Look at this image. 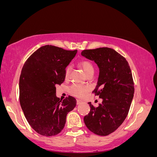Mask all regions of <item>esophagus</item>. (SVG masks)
Wrapping results in <instances>:
<instances>
[{"label": "esophagus", "instance_id": "34e87169", "mask_svg": "<svg viewBox=\"0 0 157 157\" xmlns=\"http://www.w3.org/2000/svg\"><path fill=\"white\" fill-rule=\"evenodd\" d=\"M82 102L83 101L82 100H80V99H77V105H79V104L82 103Z\"/></svg>", "mask_w": 157, "mask_h": 157}]
</instances>
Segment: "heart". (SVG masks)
<instances>
[{
	"label": "heart",
	"mask_w": 157,
	"mask_h": 157,
	"mask_svg": "<svg viewBox=\"0 0 157 157\" xmlns=\"http://www.w3.org/2000/svg\"><path fill=\"white\" fill-rule=\"evenodd\" d=\"M80 67H81L84 72L85 73L86 75H88L89 73H94V68L93 64L90 62V61L88 60H84L82 61L81 62H80L79 63ZM71 66H68L66 69L65 71V76L66 77H68L69 75V73L71 72ZM89 90V88L87 86H82V85H80V84H73L69 88V91L71 94H73V96H77L78 98H82L84 97L85 95H86Z\"/></svg>",
	"instance_id": "obj_1"
}]
</instances>
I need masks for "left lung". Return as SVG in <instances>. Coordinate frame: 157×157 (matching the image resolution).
<instances>
[{"mask_svg":"<svg viewBox=\"0 0 157 157\" xmlns=\"http://www.w3.org/2000/svg\"><path fill=\"white\" fill-rule=\"evenodd\" d=\"M81 55L98 65L99 77L93 92L102 99L97 107L88 103L90 111L84 121L95 134L107 136L122 124L129 111L134 94L132 71L126 59L112 48L84 50Z\"/></svg>","mask_w":157,"mask_h":157,"instance_id":"1","label":"left lung"}]
</instances>
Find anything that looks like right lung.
<instances>
[{
	"label": "right lung",
	"instance_id": "right-lung-1",
	"mask_svg": "<svg viewBox=\"0 0 157 157\" xmlns=\"http://www.w3.org/2000/svg\"><path fill=\"white\" fill-rule=\"evenodd\" d=\"M77 52L43 46L27 59L22 68L19 82L20 105L29 125L42 136L59 134L68 113L77 104L70 96L59 100L56 88L64 82L65 68Z\"/></svg>",
	"mask_w": 157,
	"mask_h": 157
}]
</instances>
